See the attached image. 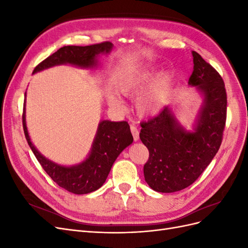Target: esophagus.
Instances as JSON below:
<instances>
[{
    "label": "esophagus",
    "instance_id": "esophagus-1",
    "mask_svg": "<svg viewBox=\"0 0 248 248\" xmlns=\"http://www.w3.org/2000/svg\"><path fill=\"white\" fill-rule=\"evenodd\" d=\"M130 130H131V132H132L133 140H136V141L139 140V139H140V132H139V130H138V128H137L136 124H131V125H130Z\"/></svg>",
    "mask_w": 248,
    "mask_h": 248
}]
</instances>
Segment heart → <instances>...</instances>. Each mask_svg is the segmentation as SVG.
I'll list each match as a JSON object with an SVG mask.
<instances>
[{
  "instance_id": "b5f03b06",
  "label": "heart",
  "mask_w": 248,
  "mask_h": 248,
  "mask_svg": "<svg viewBox=\"0 0 248 248\" xmlns=\"http://www.w3.org/2000/svg\"><path fill=\"white\" fill-rule=\"evenodd\" d=\"M156 73L154 67L148 66L144 67L139 71L128 73L126 76L119 78L116 82V89L119 93L123 95H129L138 91L144 86L147 81L151 79ZM172 82V77L170 73H161L155 79L147 91L142 94L137 101V108L139 114L141 116L154 115L162 108L164 100L167 99L168 93L170 89ZM107 99L109 106L114 108H121L122 102L119 97L109 93L107 96Z\"/></svg>"
}]
</instances>
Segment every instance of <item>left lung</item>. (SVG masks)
I'll return each mask as SVG.
<instances>
[{"label":"left lung","instance_id":"1","mask_svg":"<svg viewBox=\"0 0 248 248\" xmlns=\"http://www.w3.org/2000/svg\"><path fill=\"white\" fill-rule=\"evenodd\" d=\"M192 57L188 85L197 87L204 96L194 131L185 130L169 107L140 124V139L149 150L145 180L158 192H175L191 185L212 161L222 141L227 120L223 79L197 51H192Z\"/></svg>","mask_w":248,"mask_h":248}]
</instances>
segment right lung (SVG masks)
Returning a JSON list of instances; mask_svg holds the SVG:
<instances>
[{
    "instance_id": "1",
    "label": "right lung",
    "mask_w": 248,
    "mask_h": 248,
    "mask_svg": "<svg viewBox=\"0 0 248 248\" xmlns=\"http://www.w3.org/2000/svg\"><path fill=\"white\" fill-rule=\"evenodd\" d=\"M111 48L112 43L108 41L87 46H63L37 65L33 73L61 64L92 68L97 66V57L100 54H108ZM25 112L24 106L22 126L28 144L37 160L60 187L76 194H86L100 188L117 157L133 141L130 127L126 121L110 122L104 120L99 123L88 158L78 166L63 167L46 158L34 147L28 133Z\"/></svg>"
}]
</instances>
